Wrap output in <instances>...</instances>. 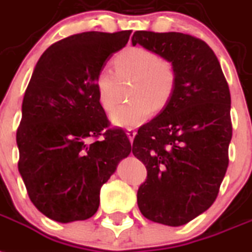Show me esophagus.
I'll use <instances>...</instances> for the list:
<instances>
[{
    "label": "esophagus",
    "mask_w": 252,
    "mask_h": 252,
    "mask_svg": "<svg viewBox=\"0 0 252 252\" xmlns=\"http://www.w3.org/2000/svg\"><path fill=\"white\" fill-rule=\"evenodd\" d=\"M126 134H127L128 139H130V141L132 143V140H134V138H135V135H136V131H135L134 128H127V132H126Z\"/></svg>",
    "instance_id": "obj_1"
}]
</instances>
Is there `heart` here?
Segmentation results:
<instances>
[{
	"label": "heart",
	"instance_id": "1",
	"mask_svg": "<svg viewBox=\"0 0 252 252\" xmlns=\"http://www.w3.org/2000/svg\"><path fill=\"white\" fill-rule=\"evenodd\" d=\"M114 66L116 73L104 66L95 78L97 97L107 112L117 105V77L132 80L128 91L131 101L113 112L111 118L114 125L139 126L151 117L152 112L165 109L171 101L178 86V70L170 59L147 47L130 46L116 55Z\"/></svg>",
	"mask_w": 252,
	"mask_h": 252
}]
</instances>
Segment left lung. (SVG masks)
I'll return each mask as SVG.
<instances>
[{
    "label": "left lung",
    "mask_w": 252,
    "mask_h": 252,
    "mask_svg": "<svg viewBox=\"0 0 252 252\" xmlns=\"http://www.w3.org/2000/svg\"><path fill=\"white\" fill-rule=\"evenodd\" d=\"M136 43L174 62L178 70L171 101L139 127L132 143V153L147 167L138 206L147 219L179 226L215 202L225 176L232 139L229 86L201 38L136 31Z\"/></svg>",
    "instance_id": "left-lung-1"
}]
</instances>
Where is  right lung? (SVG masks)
I'll use <instances>...</instances> for the list:
<instances>
[{"label":"right lung","mask_w":252,"mask_h":252,"mask_svg":"<svg viewBox=\"0 0 252 252\" xmlns=\"http://www.w3.org/2000/svg\"><path fill=\"white\" fill-rule=\"evenodd\" d=\"M130 34L66 37L53 43L33 70L16 131L18 168L32 203L50 219L69 223L91 218L101 186L130 155L127 135L111 127L95 86L99 70Z\"/></svg>","instance_id":"right-lung-1"}]
</instances>
